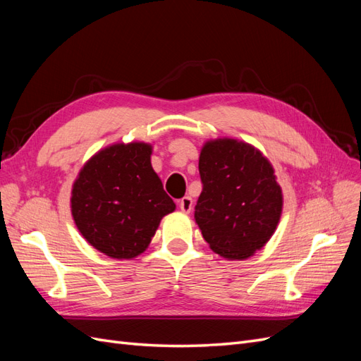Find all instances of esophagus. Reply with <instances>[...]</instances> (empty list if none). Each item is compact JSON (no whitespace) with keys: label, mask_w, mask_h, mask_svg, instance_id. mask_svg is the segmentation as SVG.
I'll return each instance as SVG.
<instances>
[{"label":"esophagus","mask_w":361,"mask_h":361,"mask_svg":"<svg viewBox=\"0 0 361 361\" xmlns=\"http://www.w3.org/2000/svg\"><path fill=\"white\" fill-rule=\"evenodd\" d=\"M179 207H180V211L185 214L192 211V199L190 197V195H185V197H182L179 200Z\"/></svg>","instance_id":"34e87169"}]
</instances>
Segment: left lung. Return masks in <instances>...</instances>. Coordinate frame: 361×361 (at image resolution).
Masks as SVG:
<instances>
[{
  "mask_svg": "<svg viewBox=\"0 0 361 361\" xmlns=\"http://www.w3.org/2000/svg\"><path fill=\"white\" fill-rule=\"evenodd\" d=\"M202 192L194 218L220 256L247 259L274 233L283 197L268 159L243 141L206 143L199 159Z\"/></svg>",
  "mask_w": 361,
  "mask_h": 361,
  "instance_id": "8db88e82",
  "label": "left lung"
}]
</instances>
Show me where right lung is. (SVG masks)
I'll return each mask as SVG.
<instances>
[{"label": "right lung", "mask_w": 361, "mask_h": 361, "mask_svg": "<svg viewBox=\"0 0 361 361\" xmlns=\"http://www.w3.org/2000/svg\"><path fill=\"white\" fill-rule=\"evenodd\" d=\"M145 143L114 145L96 154L72 190V215L81 235L114 259H133L147 248L174 202L150 164Z\"/></svg>", "instance_id": "right-lung-1"}]
</instances>
